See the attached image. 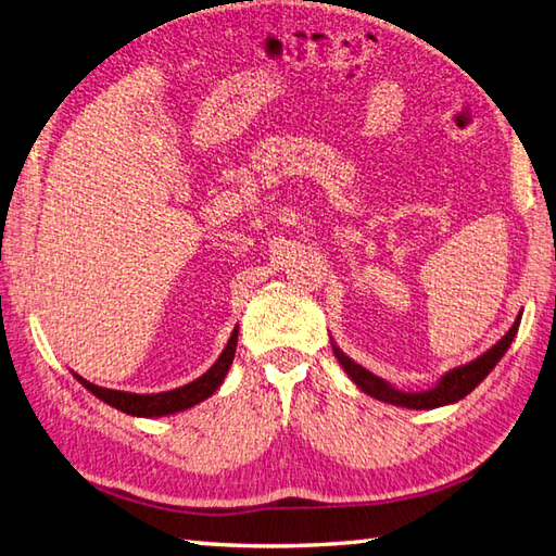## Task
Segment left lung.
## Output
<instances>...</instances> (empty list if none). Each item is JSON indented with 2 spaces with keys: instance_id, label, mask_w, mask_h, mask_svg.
<instances>
[{
  "instance_id": "left-lung-1",
  "label": "left lung",
  "mask_w": 556,
  "mask_h": 556,
  "mask_svg": "<svg viewBox=\"0 0 556 556\" xmlns=\"http://www.w3.org/2000/svg\"><path fill=\"white\" fill-rule=\"evenodd\" d=\"M518 326H520V316H518L516 323H513V328L506 332V336H503L491 350L483 352L481 357L469 362V365L452 369L450 375H445V377L440 379V383H438L435 389L420 391V393H403V391L391 389L387 381L375 377L365 367H359L357 362H352L348 355H342L338 348H332V350H336V357H338V362L342 365V369H345L348 375H350V379L355 381L362 391L369 393V396H375L379 401H387V403H393V406H403V408H416V410H420V408H438V406H447V403H454V401L464 399L473 387H479V383L483 381V377H486L489 371L496 367V362L503 357V352L510 348V342H513V338H516V332H518Z\"/></svg>"
}]
</instances>
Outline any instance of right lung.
Here are the masks:
<instances>
[{"label": "right lung", "instance_id": "right-lung-1", "mask_svg": "<svg viewBox=\"0 0 556 556\" xmlns=\"http://www.w3.org/2000/svg\"><path fill=\"white\" fill-rule=\"evenodd\" d=\"M236 345H238V330H233L230 336L226 350L220 352V357L216 359V365L211 367L204 377H199L197 381L187 383V387H179L173 391H163V393H126V391H111L104 387H97V383L87 381L83 377H77L83 381V387L94 393L97 399H102L109 406H114L118 410L128 413V416H143V418H155V416H167V413H177L197 406L204 399H208L220 383H224V377L228 375V367L233 365V355H236Z\"/></svg>", "mask_w": 556, "mask_h": 556}]
</instances>
